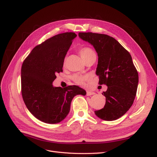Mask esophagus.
<instances>
[{"label": "esophagus", "instance_id": "34e87169", "mask_svg": "<svg viewBox=\"0 0 157 157\" xmlns=\"http://www.w3.org/2000/svg\"><path fill=\"white\" fill-rule=\"evenodd\" d=\"M95 94V92H91V91H87L86 92V96H92V95Z\"/></svg>", "mask_w": 157, "mask_h": 157}]
</instances>
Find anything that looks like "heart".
Here are the masks:
<instances>
[{"mask_svg": "<svg viewBox=\"0 0 157 157\" xmlns=\"http://www.w3.org/2000/svg\"><path fill=\"white\" fill-rule=\"evenodd\" d=\"M79 53L80 56H81L83 60L84 61V62L93 58H96V53H95V52L91 48H90V47L85 46L83 47V48H81L79 50ZM72 79L73 81L77 84L84 85L85 80L88 79V77H86V76L75 75L72 77Z\"/></svg>", "mask_w": 157, "mask_h": 157, "instance_id": "1", "label": "heart"}]
</instances>
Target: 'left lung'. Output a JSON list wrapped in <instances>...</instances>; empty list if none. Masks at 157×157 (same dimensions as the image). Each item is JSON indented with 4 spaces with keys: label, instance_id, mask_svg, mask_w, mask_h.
Masks as SVG:
<instances>
[{
    "label": "left lung",
    "instance_id": "obj_1",
    "mask_svg": "<svg viewBox=\"0 0 157 157\" xmlns=\"http://www.w3.org/2000/svg\"><path fill=\"white\" fill-rule=\"evenodd\" d=\"M78 36L96 50L99 84L107 86V91L102 93L106 98L105 105L95 114L104 121L117 120L129 110L136 95L139 77L131 55L109 35L89 32L79 33Z\"/></svg>",
    "mask_w": 157,
    "mask_h": 157
}]
</instances>
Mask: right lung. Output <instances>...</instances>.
<instances>
[{"mask_svg": "<svg viewBox=\"0 0 157 157\" xmlns=\"http://www.w3.org/2000/svg\"><path fill=\"white\" fill-rule=\"evenodd\" d=\"M77 36L64 33L47 39L32 50L21 71V94L27 108L37 119L48 124L62 121L77 95L86 94L78 86L54 87L56 74L62 71L65 57Z\"/></svg>", "mask_w": 157, "mask_h": 157, "instance_id": "obj_1", "label": "right lung"}]
</instances>
